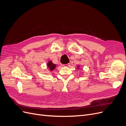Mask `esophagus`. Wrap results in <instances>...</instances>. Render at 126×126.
<instances>
[{"label": "esophagus", "mask_w": 126, "mask_h": 126, "mask_svg": "<svg viewBox=\"0 0 126 126\" xmlns=\"http://www.w3.org/2000/svg\"><path fill=\"white\" fill-rule=\"evenodd\" d=\"M64 67H69L70 66V63H67V64H63V65Z\"/></svg>", "instance_id": "34e87169"}]
</instances>
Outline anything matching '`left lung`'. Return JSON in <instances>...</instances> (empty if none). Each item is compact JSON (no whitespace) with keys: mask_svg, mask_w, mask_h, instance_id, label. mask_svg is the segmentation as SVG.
<instances>
[{"mask_svg":"<svg viewBox=\"0 0 126 126\" xmlns=\"http://www.w3.org/2000/svg\"><path fill=\"white\" fill-rule=\"evenodd\" d=\"M79 66H78V67H78V68H79Z\"/></svg>","mask_w":126,"mask_h":126,"instance_id":"1","label":"left lung"}]
</instances>
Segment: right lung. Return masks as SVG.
I'll list each match as a JSON object with an SVG mask.
<instances>
[{
	"instance_id": "add662e5",
	"label": "right lung",
	"mask_w": 126,
	"mask_h": 126,
	"mask_svg": "<svg viewBox=\"0 0 126 126\" xmlns=\"http://www.w3.org/2000/svg\"><path fill=\"white\" fill-rule=\"evenodd\" d=\"M47 65L48 68H49V69H50V71L54 70L56 67V64L53 63L51 61H49V62L48 63Z\"/></svg>"
}]
</instances>
